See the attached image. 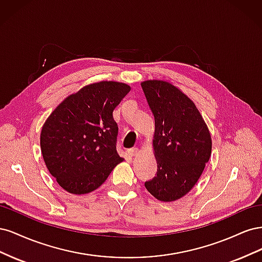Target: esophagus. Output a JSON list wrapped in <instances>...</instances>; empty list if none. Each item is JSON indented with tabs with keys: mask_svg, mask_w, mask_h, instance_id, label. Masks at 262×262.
Returning a JSON list of instances; mask_svg holds the SVG:
<instances>
[{
	"mask_svg": "<svg viewBox=\"0 0 262 262\" xmlns=\"http://www.w3.org/2000/svg\"><path fill=\"white\" fill-rule=\"evenodd\" d=\"M126 152H128V154L130 156H136L139 153V148L138 147H132V148H129L128 150H126Z\"/></svg>",
	"mask_w": 262,
	"mask_h": 262,
	"instance_id": "34e87169",
	"label": "esophagus"
}]
</instances>
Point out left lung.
<instances>
[{"label":"left lung","instance_id":"left-lung-1","mask_svg":"<svg viewBox=\"0 0 262 262\" xmlns=\"http://www.w3.org/2000/svg\"><path fill=\"white\" fill-rule=\"evenodd\" d=\"M155 119L156 176L145 181L156 199L170 202L187 194L210 160L212 141L199 110L177 87L164 81L141 84Z\"/></svg>","mask_w":262,"mask_h":262}]
</instances>
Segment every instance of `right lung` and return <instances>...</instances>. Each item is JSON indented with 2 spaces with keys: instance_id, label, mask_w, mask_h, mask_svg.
<instances>
[{
  "instance_id": "add662e5",
  "label": "right lung",
  "mask_w": 262,
  "mask_h": 262,
  "mask_svg": "<svg viewBox=\"0 0 262 262\" xmlns=\"http://www.w3.org/2000/svg\"><path fill=\"white\" fill-rule=\"evenodd\" d=\"M130 86L102 81L70 95L53 110L40 134L47 168L73 194L94 191L123 158L117 152L113 112Z\"/></svg>"
}]
</instances>
